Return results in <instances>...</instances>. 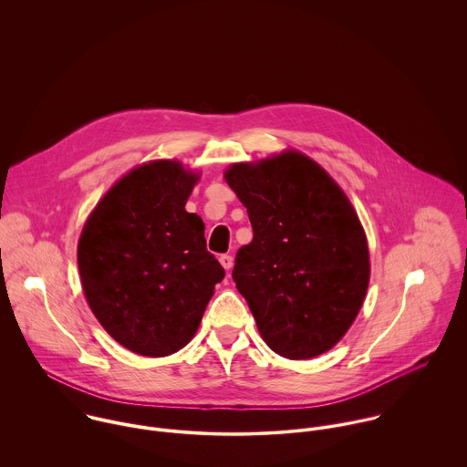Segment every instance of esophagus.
<instances>
[{"mask_svg": "<svg viewBox=\"0 0 467 467\" xmlns=\"http://www.w3.org/2000/svg\"><path fill=\"white\" fill-rule=\"evenodd\" d=\"M219 263H221V266L224 267L226 271H230V269L234 267V259H232V255H221V257H219Z\"/></svg>", "mask_w": 467, "mask_h": 467, "instance_id": "esophagus-1", "label": "esophagus"}]
</instances>
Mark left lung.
Returning <instances> with one entry per match:
<instances>
[{"mask_svg": "<svg viewBox=\"0 0 467 467\" xmlns=\"http://www.w3.org/2000/svg\"><path fill=\"white\" fill-rule=\"evenodd\" d=\"M224 180L254 228L232 276L267 347L287 359L331 350L370 282L368 243L352 202L320 163L295 149L232 163Z\"/></svg>", "mask_w": 467, "mask_h": 467, "instance_id": "obj_1", "label": "left lung"}]
</instances>
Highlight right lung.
Here are the masks:
<instances>
[{
    "mask_svg": "<svg viewBox=\"0 0 467 467\" xmlns=\"http://www.w3.org/2000/svg\"><path fill=\"white\" fill-rule=\"evenodd\" d=\"M201 172L152 160L126 172L88 215L77 263L89 309L134 354L183 348L224 269L206 250L204 223L185 210Z\"/></svg>",
    "mask_w": 467,
    "mask_h": 467,
    "instance_id": "obj_1",
    "label": "right lung"
}]
</instances>
